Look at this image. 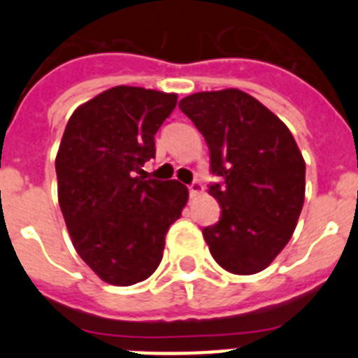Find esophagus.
I'll use <instances>...</instances> for the list:
<instances>
[{"label":"esophagus","mask_w":358,"mask_h":358,"mask_svg":"<svg viewBox=\"0 0 358 358\" xmlns=\"http://www.w3.org/2000/svg\"><path fill=\"white\" fill-rule=\"evenodd\" d=\"M188 188H189V195H192V197H197V195H201L202 192H204V186L201 185V181H194L192 185L188 186Z\"/></svg>","instance_id":"obj_1"}]
</instances>
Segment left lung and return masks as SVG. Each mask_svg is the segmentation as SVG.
Returning a JSON list of instances; mask_svg holds the SVG:
<instances>
[{
    "mask_svg": "<svg viewBox=\"0 0 358 358\" xmlns=\"http://www.w3.org/2000/svg\"><path fill=\"white\" fill-rule=\"evenodd\" d=\"M210 148V194L220 220L202 229L211 256L233 274L273 264L296 229L305 202V159L287 125L240 90L202 91L179 102Z\"/></svg>",
    "mask_w": 358,
    "mask_h": 358,
    "instance_id": "8db88e82",
    "label": "left lung"
}]
</instances>
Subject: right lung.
I'll return each instance as SVG.
<instances>
[{"instance_id": "add662e5", "label": "right lung", "mask_w": 358, "mask_h": 358, "mask_svg": "<svg viewBox=\"0 0 358 358\" xmlns=\"http://www.w3.org/2000/svg\"><path fill=\"white\" fill-rule=\"evenodd\" d=\"M177 94L116 85L75 109L55 157L59 204L73 248L106 283L129 287L161 264L164 236L188 188L136 173Z\"/></svg>"}]
</instances>
